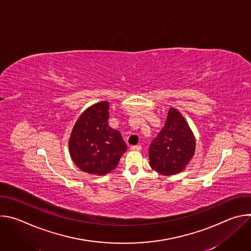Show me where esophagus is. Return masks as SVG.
<instances>
[{
	"label": "esophagus",
	"instance_id": "1",
	"mask_svg": "<svg viewBox=\"0 0 251 251\" xmlns=\"http://www.w3.org/2000/svg\"><path fill=\"white\" fill-rule=\"evenodd\" d=\"M130 149H131L132 151H141L142 147H141V145H135V146H131Z\"/></svg>",
	"mask_w": 251,
	"mask_h": 251
}]
</instances>
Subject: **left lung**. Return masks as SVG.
Returning <instances> with one entry per match:
<instances>
[{"label":"left lung","mask_w":251,"mask_h":251,"mask_svg":"<svg viewBox=\"0 0 251 251\" xmlns=\"http://www.w3.org/2000/svg\"><path fill=\"white\" fill-rule=\"evenodd\" d=\"M196 152V139L188 122L170 108L166 123L149 148L151 168L163 176L183 172Z\"/></svg>","instance_id":"obj_1"}]
</instances>
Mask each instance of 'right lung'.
I'll list each match as a JSON object with an SVG mask.
<instances>
[{
  "label": "right lung",
  "instance_id": "1",
  "mask_svg": "<svg viewBox=\"0 0 251 251\" xmlns=\"http://www.w3.org/2000/svg\"><path fill=\"white\" fill-rule=\"evenodd\" d=\"M108 119L109 102H98L82 112L71 131L70 157L85 173L96 176L110 173L127 150L120 132L108 125Z\"/></svg>",
  "mask_w": 251,
  "mask_h": 251
}]
</instances>
